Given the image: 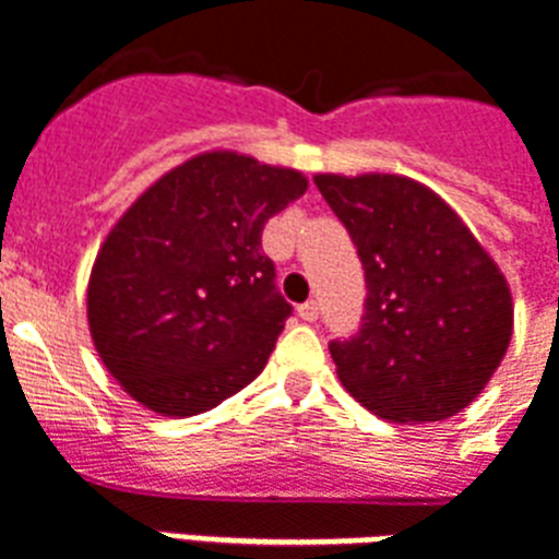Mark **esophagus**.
Wrapping results in <instances>:
<instances>
[{
  "label": "esophagus",
  "mask_w": 559,
  "mask_h": 559,
  "mask_svg": "<svg viewBox=\"0 0 559 559\" xmlns=\"http://www.w3.org/2000/svg\"><path fill=\"white\" fill-rule=\"evenodd\" d=\"M298 317L305 319V322H317L319 319V305L310 298V301H305L301 308H298Z\"/></svg>",
  "instance_id": "esophagus-1"
}]
</instances>
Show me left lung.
Here are the masks:
<instances>
[{"label":"left lung","mask_w":559,"mask_h":559,"mask_svg":"<svg viewBox=\"0 0 559 559\" xmlns=\"http://www.w3.org/2000/svg\"><path fill=\"white\" fill-rule=\"evenodd\" d=\"M366 272L357 336L331 343L336 374L390 421H442L475 402L513 336L504 272L431 187L407 176H313Z\"/></svg>","instance_id":"8db88e82"}]
</instances>
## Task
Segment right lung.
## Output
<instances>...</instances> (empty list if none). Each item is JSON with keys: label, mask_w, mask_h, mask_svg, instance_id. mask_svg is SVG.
I'll return each mask as SVG.
<instances>
[{"label": "right lung", "mask_w": 559, "mask_h": 559, "mask_svg": "<svg viewBox=\"0 0 559 559\" xmlns=\"http://www.w3.org/2000/svg\"><path fill=\"white\" fill-rule=\"evenodd\" d=\"M308 178L231 148L169 169L110 228L87 325L114 381L157 416H195L251 383L293 313L263 254L270 216Z\"/></svg>", "instance_id": "right-lung-1"}]
</instances>
